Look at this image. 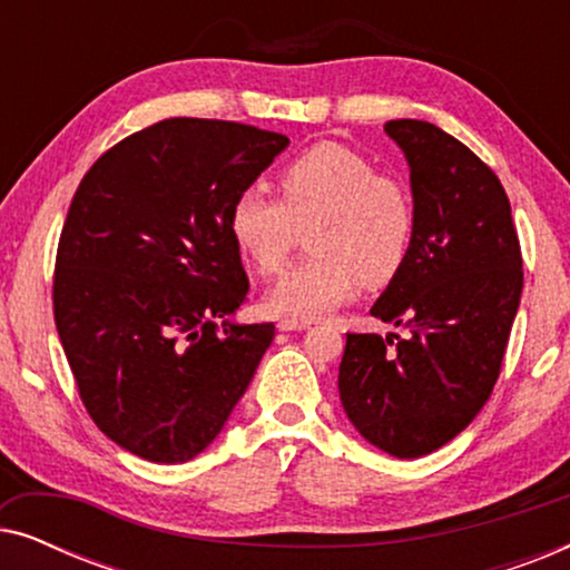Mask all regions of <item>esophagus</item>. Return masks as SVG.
Masks as SVG:
<instances>
[{
  "instance_id": "1",
  "label": "esophagus",
  "mask_w": 570,
  "mask_h": 570,
  "mask_svg": "<svg viewBox=\"0 0 570 570\" xmlns=\"http://www.w3.org/2000/svg\"><path fill=\"white\" fill-rule=\"evenodd\" d=\"M277 326L283 332H301V330H308V322H298V318H279Z\"/></svg>"
}]
</instances>
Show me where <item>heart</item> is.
<instances>
[{"label":"heart","instance_id":"b5f03b06","mask_svg":"<svg viewBox=\"0 0 570 570\" xmlns=\"http://www.w3.org/2000/svg\"><path fill=\"white\" fill-rule=\"evenodd\" d=\"M277 186L279 199L248 186L230 205V236L262 275H279L311 228L316 256L267 293L275 314L311 322L355 298L363 283L400 275L415 238V202L400 176L345 145L318 142L279 170Z\"/></svg>","mask_w":570,"mask_h":570}]
</instances>
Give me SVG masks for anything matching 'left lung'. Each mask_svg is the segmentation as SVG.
<instances>
[{
    "instance_id": "left-lung-1",
    "label": "left lung",
    "mask_w": 570,
    "mask_h": 570,
    "mask_svg": "<svg viewBox=\"0 0 570 570\" xmlns=\"http://www.w3.org/2000/svg\"><path fill=\"white\" fill-rule=\"evenodd\" d=\"M384 129L410 163L415 238L371 314L412 334H347L340 400L365 441L417 459L462 433L493 394L524 269L493 170L435 124Z\"/></svg>"
}]
</instances>
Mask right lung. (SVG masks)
Returning <instances> with one entry per match:
<instances>
[{
    "label": "right lung",
    "mask_w": 570,
    "mask_h": 570,
    "mask_svg": "<svg viewBox=\"0 0 570 570\" xmlns=\"http://www.w3.org/2000/svg\"><path fill=\"white\" fill-rule=\"evenodd\" d=\"M287 142L238 121L163 119L77 186L53 322L92 423L147 462L205 451L275 340L272 322H228L248 293L230 205Z\"/></svg>",
    "instance_id": "obj_1"
}]
</instances>
